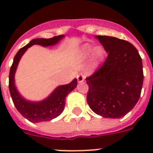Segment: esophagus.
<instances>
[{"instance_id":"1","label":"esophagus","mask_w":153,"mask_h":153,"mask_svg":"<svg viewBox=\"0 0 153 153\" xmlns=\"http://www.w3.org/2000/svg\"><path fill=\"white\" fill-rule=\"evenodd\" d=\"M85 79H86V77L84 76L83 74H79V75L77 76V79H78V82H79V83H81V82H84Z\"/></svg>"}]
</instances>
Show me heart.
Wrapping results in <instances>:
<instances>
[{
	"label": "heart",
	"instance_id": "obj_1",
	"mask_svg": "<svg viewBox=\"0 0 153 153\" xmlns=\"http://www.w3.org/2000/svg\"><path fill=\"white\" fill-rule=\"evenodd\" d=\"M91 55V64L92 67L98 66L104 58V51L101 47H92L90 44H84L78 54L79 60L83 61Z\"/></svg>",
	"mask_w": 153,
	"mask_h": 153
}]
</instances>
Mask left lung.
Segmentation results:
<instances>
[{
	"mask_svg": "<svg viewBox=\"0 0 153 153\" xmlns=\"http://www.w3.org/2000/svg\"><path fill=\"white\" fill-rule=\"evenodd\" d=\"M108 53L102 67L86 78V101L96 114L120 118L135 106L143 86L142 59L129 42L107 36H96Z\"/></svg>",
	"mask_w": 153,
	"mask_h": 153,
	"instance_id": "1",
	"label": "left lung"
}]
</instances>
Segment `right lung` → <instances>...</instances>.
<instances>
[{
	"instance_id": "right-lung-1",
	"label": "right lung",
	"mask_w": 153,
	"mask_h": 153,
	"mask_svg": "<svg viewBox=\"0 0 153 153\" xmlns=\"http://www.w3.org/2000/svg\"><path fill=\"white\" fill-rule=\"evenodd\" d=\"M65 37L60 35L50 39L37 38L31 40L28 44L20 48L14 57L13 62L9 72V91L13 102L18 112L25 118L32 123L42 121H48L57 117L62 114L65 106V99L70 92L76 88L78 82L77 79H74L70 83L57 86L54 91L44 100L33 102L27 100L18 91L15 84V74L18 64L23 55L27 48L33 45H40L42 47L54 46Z\"/></svg>"
}]
</instances>
